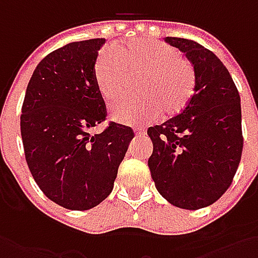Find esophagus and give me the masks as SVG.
<instances>
[{
	"mask_svg": "<svg viewBox=\"0 0 258 258\" xmlns=\"http://www.w3.org/2000/svg\"><path fill=\"white\" fill-rule=\"evenodd\" d=\"M135 132H136V135H139V136H142V135H145L144 129H138V131H135Z\"/></svg>",
	"mask_w": 258,
	"mask_h": 258,
	"instance_id": "esophagus-1",
	"label": "esophagus"
}]
</instances>
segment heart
Here are the masks:
<instances>
[{"instance_id": "heart-1", "label": "heart", "mask_w": 258, "mask_h": 258, "mask_svg": "<svg viewBox=\"0 0 258 258\" xmlns=\"http://www.w3.org/2000/svg\"><path fill=\"white\" fill-rule=\"evenodd\" d=\"M131 73H146L139 86L138 100H119L112 104V119L123 124H139L181 113L192 99L197 85L194 66L172 45L152 38H131L114 48L99 51L94 61V82L106 100L124 93Z\"/></svg>"}]
</instances>
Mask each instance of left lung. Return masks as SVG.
Segmentation results:
<instances>
[{
    "label": "left lung",
    "instance_id": "left-lung-1",
    "mask_svg": "<svg viewBox=\"0 0 258 258\" xmlns=\"http://www.w3.org/2000/svg\"><path fill=\"white\" fill-rule=\"evenodd\" d=\"M192 63L197 85L182 112L148 129V159L158 192L182 210H200L221 198L241 159L240 94L223 61L197 41L166 37Z\"/></svg>",
    "mask_w": 258,
    "mask_h": 258
}]
</instances>
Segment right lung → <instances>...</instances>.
<instances>
[{
  "label": "right lung",
  "instance_id": "add662e5",
  "mask_svg": "<svg viewBox=\"0 0 258 258\" xmlns=\"http://www.w3.org/2000/svg\"><path fill=\"white\" fill-rule=\"evenodd\" d=\"M104 38L75 41L45 55L31 76L21 109V138L30 172L53 203L90 210L113 189L134 131L106 119L94 82V61Z\"/></svg>",
  "mask_w": 258,
  "mask_h": 258
}]
</instances>
